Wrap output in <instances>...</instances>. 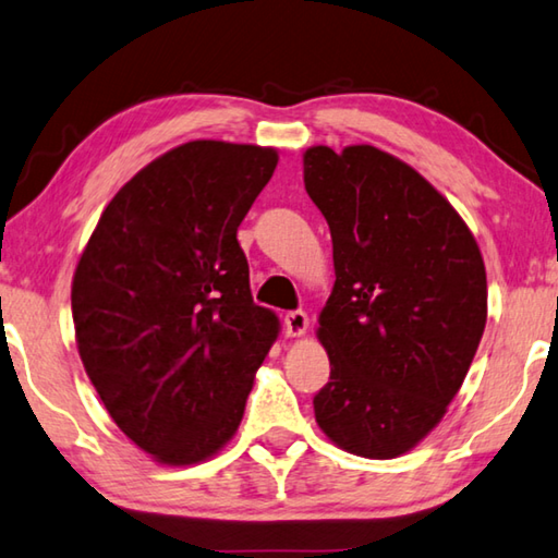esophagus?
<instances>
[{"label": "esophagus", "instance_id": "1", "mask_svg": "<svg viewBox=\"0 0 558 558\" xmlns=\"http://www.w3.org/2000/svg\"><path fill=\"white\" fill-rule=\"evenodd\" d=\"M282 324H286L288 337H302V333H305L310 327V317H307V312L292 310V312H286Z\"/></svg>", "mask_w": 558, "mask_h": 558}]
</instances>
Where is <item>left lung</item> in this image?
Returning <instances> with one entry per match:
<instances>
[{
	"label": "left lung",
	"mask_w": 558,
	"mask_h": 558,
	"mask_svg": "<svg viewBox=\"0 0 558 558\" xmlns=\"http://www.w3.org/2000/svg\"><path fill=\"white\" fill-rule=\"evenodd\" d=\"M302 163L337 272L314 417L349 453L395 459L437 427L471 368L488 317L483 256L447 197L385 150L312 146Z\"/></svg>",
	"instance_id": "8db88e82"
}]
</instances>
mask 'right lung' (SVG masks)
I'll return each instance as SVG.
<instances>
[{
    "label": "right lung",
    "instance_id": "1",
    "mask_svg": "<svg viewBox=\"0 0 558 558\" xmlns=\"http://www.w3.org/2000/svg\"><path fill=\"white\" fill-rule=\"evenodd\" d=\"M276 166V148L227 141L168 150L117 192L77 260L80 359L117 427L158 463H199L234 437L278 339L236 241Z\"/></svg>",
    "mask_w": 558,
    "mask_h": 558
}]
</instances>
